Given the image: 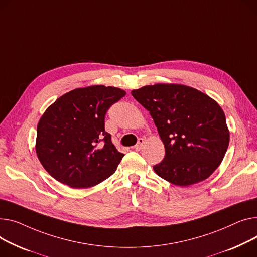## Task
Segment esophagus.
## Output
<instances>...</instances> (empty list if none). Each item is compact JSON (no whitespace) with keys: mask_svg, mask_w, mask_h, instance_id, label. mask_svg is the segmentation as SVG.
<instances>
[{"mask_svg":"<svg viewBox=\"0 0 257 257\" xmlns=\"http://www.w3.org/2000/svg\"><path fill=\"white\" fill-rule=\"evenodd\" d=\"M144 143H145V141H144L143 139H140V140H139V142H138V144H136V145L134 146V149H135L136 151H140V150L143 148Z\"/></svg>","mask_w":257,"mask_h":257,"instance_id":"34e87169","label":"esophagus"}]
</instances>
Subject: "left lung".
I'll return each mask as SVG.
<instances>
[{
  "label": "left lung",
  "instance_id": "8db88e82",
  "mask_svg": "<svg viewBox=\"0 0 257 257\" xmlns=\"http://www.w3.org/2000/svg\"><path fill=\"white\" fill-rule=\"evenodd\" d=\"M132 96L150 111L165 157L155 173L188 187L208 179L224 158L229 130L223 109L207 94L179 83H157L133 90Z\"/></svg>",
  "mask_w": 257,
  "mask_h": 257
}]
</instances>
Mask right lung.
I'll use <instances>...</instances> for the list:
<instances>
[{
	"mask_svg": "<svg viewBox=\"0 0 257 257\" xmlns=\"http://www.w3.org/2000/svg\"><path fill=\"white\" fill-rule=\"evenodd\" d=\"M126 95L115 87L77 88L47 107L37 126L36 153L46 172L75 189L109 178L124 154L104 129L107 109Z\"/></svg>",
	"mask_w": 257,
	"mask_h": 257,
	"instance_id": "right-lung-1",
	"label": "right lung"
}]
</instances>
